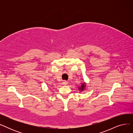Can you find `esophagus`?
I'll return each mask as SVG.
<instances>
[{"mask_svg":"<svg viewBox=\"0 0 133 133\" xmlns=\"http://www.w3.org/2000/svg\"><path fill=\"white\" fill-rule=\"evenodd\" d=\"M62 84L64 85H66L68 84V82L66 81H63L62 82Z\"/></svg>","mask_w":133,"mask_h":133,"instance_id":"obj_1","label":"esophagus"}]
</instances>
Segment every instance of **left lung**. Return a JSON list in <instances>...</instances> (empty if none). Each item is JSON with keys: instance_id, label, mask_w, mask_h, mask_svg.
<instances>
[{"instance_id": "1", "label": "left lung", "mask_w": 133, "mask_h": 133, "mask_svg": "<svg viewBox=\"0 0 133 133\" xmlns=\"http://www.w3.org/2000/svg\"><path fill=\"white\" fill-rule=\"evenodd\" d=\"M86 82H82L81 83V86H79L78 87V89L79 90V91L80 92H83V91H85L86 90Z\"/></svg>"}]
</instances>
